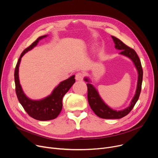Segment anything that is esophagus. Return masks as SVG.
<instances>
[{
	"mask_svg": "<svg viewBox=\"0 0 158 158\" xmlns=\"http://www.w3.org/2000/svg\"><path fill=\"white\" fill-rule=\"evenodd\" d=\"M83 77H84V74L81 72H78L76 73V79L77 81H82L83 79Z\"/></svg>",
	"mask_w": 158,
	"mask_h": 158,
	"instance_id": "esophagus-1",
	"label": "esophagus"
}]
</instances>
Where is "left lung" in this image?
Returning a JSON list of instances; mask_svg holds the SVG:
<instances>
[{
    "mask_svg": "<svg viewBox=\"0 0 158 158\" xmlns=\"http://www.w3.org/2000/svg\"><path fill=\"white\" fill-rule=\"evenodd\" d=\"M115 44V48L121 51L119 55H123L129 58L134 64L138 72V81L137 86L135 91V94L132 98L130 106L121 110H114L104 102L102 100L98 91L94 86L90 83L91 81L87 77H85L84 80L87 82L88 86V100L89 106L97 116L103 119H121L130 112L135 103L138 101L142 88V83L143 79V70L140 60L135 50L129 48L124 44L119 39L111 36Z\"/></svg>",
    "mask_w": 158,
    "mask_h": 158,
    "instance_id": "left-lung-1",
    "label": "left lung"
}]
</instances>
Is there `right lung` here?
<instances>
[{"mask_svg": "<svg viewBox=\"0 0 158 158\" xmlns=\"http://www.w3.org/2000/svg\"><path fill=\"white\" fill-rule=\"evenodd\" d=\"M47 36L48 35H46L39 37L22 52L15 71V82L18 99L30 116L39 121H48L58 117L62 109L63 97L76 82L75 76H72L69 79L61 82L49 96L41 100H31L27 97L23 92L19 83L18 74L21 60L26 52L35 48L41 39L46 38Z\"/></svg>", "mask_w": 158, "mask_h": 158, "instance_id": "right-lung-1", "label": "right lung"}]
</instances>
